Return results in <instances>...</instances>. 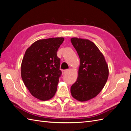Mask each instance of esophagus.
Wrapping results in <instances>:
<instances>
[{
    "mask_svg": "<svg viewBox=\"0 0 131 131\" xmlns=\"http://www.w3.org/2000/svg\"><path fill=\"white\" fill-rule=\"evenodd\" d=\"M68 71H69V70H68V69L63 70L62 71V74H63V75H64V74H66L67 72H68Z\"/></svg>",
    "mask_w": 131,
    "mask_h": 131,
    "instance_id": "34e87169",
    "label": "esophagus"
}]
</instances>
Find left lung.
<instances>
[{
    "label": "left lung",
    "instance_id": "8db88e82",
    "mask_svg": "<svg viewBox=\"0 0 131 131\" xmlns=\"http://www.w3.org/2000/svg\"><path fill=\"white\" fill-rule=\"evenodd\" d=\"M80 58L78 77L71 86L73 98L80 102L93 98L103 89L109 76L108 66L103 54L88 39H71Z\"/></svg>",
    "mask_w": 131,
    "mask_h": 131
}]
</instances>
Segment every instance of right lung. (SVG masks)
I'll use <instances>...</instances> for the list:
<instances>
[{
  "label": "right lung",
  "mask_w": 131,
  "mask_h": 131,
  "mask_svg": "<svg viewBox=\"0 0 131 131\" xmlns=\"http://www.w3.org/2000/svg\"><path fill=\"white\" fill-rule=\"evenodd\" d=\"M63 38L41 39L28 48L21 64V77L31 94L41 101L52 98L56 92L59 78L60 58L58 49Z\"/></svg>",
  "instance_id": "right-lung-1"
}]
</instances>
